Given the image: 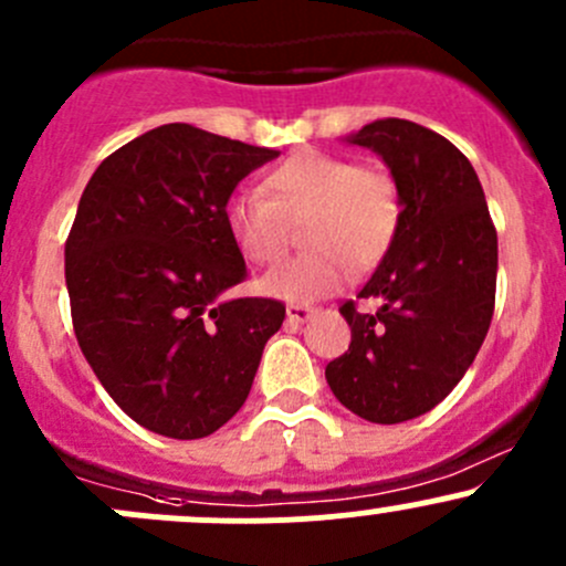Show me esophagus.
<instances>
[{
  "instance_id": "1",
  "label": "esophagus",
  "mask_w": 566,
  "mask_h": 566,
  "mask_svg": "<svg viewBox=\"0 0 566 566\" xmlns=\"http://www.w3.org/2000/svg\"><path fill=\"white\" fill-rule=\"evenodd\" d=\"M315 306H304V304H290L287 306V323L290 325H304L306 319L315 317Z\"/></svg>"
}]
</instances>
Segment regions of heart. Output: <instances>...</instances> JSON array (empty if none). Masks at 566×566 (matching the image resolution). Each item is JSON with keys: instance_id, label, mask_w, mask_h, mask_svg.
Returning a JSON list of instances; mask_svg holds the SVG:
<instances>
[{"instance_id": "b5f03b06", "label": "heart", "mask_w": 566, "mask_h": 566, "mask_svg": "<svg viewBox=\"0 0 566 566\" xmlns=\"http://www.w3.org/2000/svg\"><path fill=\"white\" fill-rule=\"evenodd\" d=\"M262 193H235L224 205L232 243L251 265H271L284 254L290 224L310 219V254L282 262L262 276V293L310 304L331 295L391 247L399 224V191L389 172L358 167L336 153L298 150L262 177Z\"/></svg>"}]
</instances>
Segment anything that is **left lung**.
<instances>
[{
    "label": "left lung",
    "mask_w": 566,
    "mask_h": 566,
    "mask_svg": "<svg viewBox=\"0 0 566 566\" xmlns=\"http://www.w3.org/2000/svg\"><path fill=\"white\" fill-rule=\"evenodd\" d=\"M353 145L378 153L399 191L391 247L358 298L339 306L350 347L325 367L334 397L361 419L399 424L436 408L476 358L495 310L499 235L471 161L436 130L375 119Z\"/></svg>",
    "instance_id": "left-lung-1"
}]
</instances>
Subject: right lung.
<instances>
[{
  "label": "right lung",
  "instance_id": "obj_1",
  "mask_svg": "<svg viewBox=\"0 0 566 566\" xmlns=\"http://www.w3.org/2000/svg\"><path fill=\"white\" fill-rule=\"evenodd\" d=\"M279 153L169 123L90 177L65 241L78 347L108 397L158 436L193 441L247 402L276 298H232L247 273L224 205Z\"/></svg>",
  "mask_w": 566,
  "mask_h": 566
}]
</instances>
